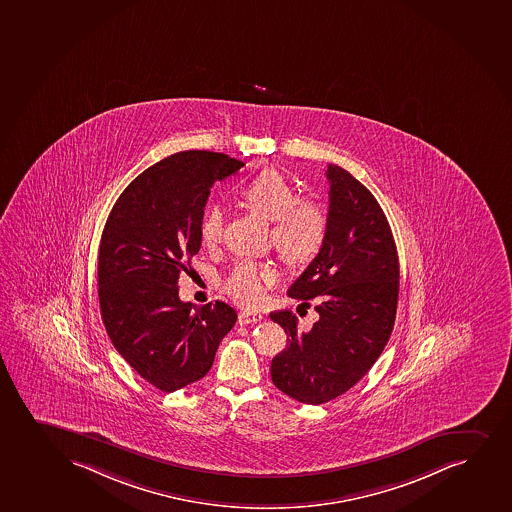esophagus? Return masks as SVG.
Segmentation results:
<instances>
[{"mask_svg": "<svg viewBox=\"0 0 512 512\" xmlns=\"http://www.w3.org/2000/svg\"><path fill=\"white\" fill-rule=\"evenodd\" d=\"M260 320H264V315L260 312H250V310L241 312L240 317H238V322L241 325L255 324V322H260Z\"/></svg>", "mask_w": 512, "mask_h": 512, "instance_id": "34e87169", "label": "esophagus"}]
</instances>
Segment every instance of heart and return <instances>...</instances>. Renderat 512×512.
<instances>
[{"label":"heart","instance_id":"heart-1","mask_svg":"<svg viewBox=\"0 0 512 512\" xmlns=\"http://www.w3.org/2000/svg\"><path fill=\"white\" fill-rule=\"evenodd\" d=\"M238 197L250 211L271 221L272 243L289 262H307L324 245L327 236L324 209L312 200L296 199L295 187L276 169H265L247 181L238 190ZM223 229V211L217 205L207 207L199 224L200 240L205 247H216ZM276 279L277 271L272 265L241 260L224 284L238 303L257 307Z\"/></svg>","mask_w":512,"mask_h":512}]
</instances>
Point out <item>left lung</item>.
I'll list each match as a JSON object with an SVG mask.
<instances>
[{
	"mask_svg": "<svg viewBox=\"0 0 512 512\" xmlns=\"http://www.w3.org/2000/svg\"><path fill=\"white\" fill-rule=\"evenodd\" d=\"M327 236L317 257L288 289L317 301L319 320L300 331L293 312H272L288 346L271 363L279 391L322 404L349 391L379 360L391 337L399 295V260L391 226L370 190L329 164Z\"/></svg>",
	"mask_w": 512,
	"mask_h": 512,
	"instance_id": "obj_1",
	"label": "left lung"
}]
</instances>
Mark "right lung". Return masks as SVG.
I'll return each mask as SVG.
<instances>
[{
	"instance_id": "right-lung-1",
	"label": "right lung",
	"mask_w": 512,
	"mask_h": 512,
	"mask_svg": "<svg viewBox=\"0 0 512 512\" xmlns=\"http://www.w3.org/2000/svg\"><path fill=\"white\" fill-rule=\"evenodd\" d=\"M241 166L219 152H178L140 173L109 212L97 259L101 317L116 351L159 391L202 379L235 325L224 301H181L178 279L202 245L211 188Z\"/></svg>"
}]
</instances>
